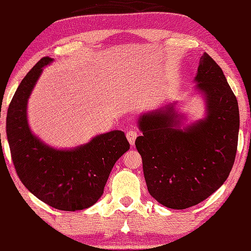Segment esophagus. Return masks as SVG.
<instances>
[{"label": "esophagus", "instance_id": "1", "mask_svg": "<svg viewBox=\"0 0 251 251\" xmlns=\"http://www.w3.org/2000/svg\"><path fill=\"white\" fill-rule=\"evenodd\" d=\"M126 137H127V140L129 141L130 146H134L135 141H136V138L138 137V134H137V131H135V130H129V131H127Z\"/></svg>", "mask_w": 251, "mask_h": 251}]
</instances>
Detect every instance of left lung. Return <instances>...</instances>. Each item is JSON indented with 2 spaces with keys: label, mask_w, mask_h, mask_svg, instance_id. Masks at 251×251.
I'll use <instances>...</instances> for the list:
<instances>
[{
  "label": "left lung",
  "mask_w": 251,
  "mask_h": 251,
  "mask_svg": "<svg viewBox=\"0 0 251 251\" xmlns=\"http://www.w3.org/2000/svg\"><path fill=\"white\" fill-rule=\"evenodd\" d=\"M194 93L205 101V116L190 124L177 102L142 113L136 148L142 157L149 193L172 209L206 200L225 183L235 161L239 111L221 68L204 52Z\"/></svg>",
  "instance_id": "8db88e82"
}]
</instances>
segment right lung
Instances as JSON below:
<instances>
[{
  "mask_svg": "<svg viewBox=\"0 0 251 251\" xmlns=\"http://www.w3.org/2000/svg\"><path fill=\"white\" fill-rule=\"evenodd\" d=\"M52 61L42 58L19 84L7 111V140L16 172L32 194L56 209L82 210L103 194L111 170L129 150V142L123 131L111 130L85 145L57 149L32 132L28 100L43 68Z\"/></svg>",
  "mask_w": 251,
  "mask_h": 251,
  "instance_id": "obj_1",
  "label": "right lung"
}]
</instances>
